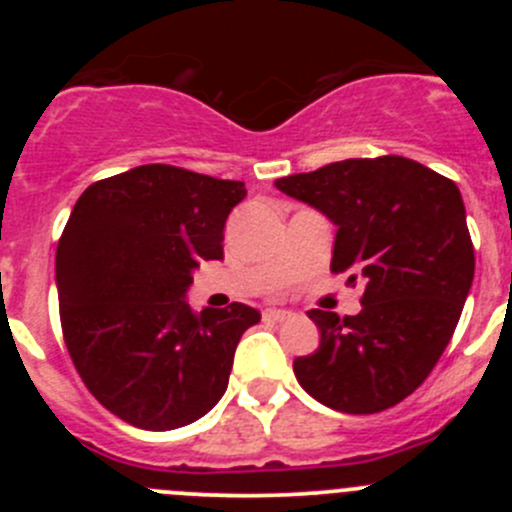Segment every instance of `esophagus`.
<instances>
[{
	"label": "esophagus",
	"instance_id": "obj_1",
	"mask_svg": "<svg viewBox=\"0 0 512 512\" xmlns=\"http://www.w3.org/2000/svg\"><path fill=\"white\" fill-rule=\"evenodd\" d=\"M292 317L294 312H289V309H265V319H270V322H287Z\"/></svg>",
	"mask_w": 512,
	"mask_h": 512
}]
</instances>
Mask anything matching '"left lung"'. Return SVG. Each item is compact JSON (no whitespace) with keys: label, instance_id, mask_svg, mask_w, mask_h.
<instances>
[{"label":"left lung","instance_id":"1","mask_svg":"<svg viewBox=\"0 0 512 512\" xmlns=\"http://www.w3.org/2000/svg\"><path fill=\"white\" fill-rule=\"evenodd\" d=\"M337 227L332 272L361 282V312L309 309L317 352L294 376L319 404L376 414L423 384L473 285V242L456 183L401 156L349 158L275 180Z\"/></svg>","mask_w":512,"mask_h":512}]
</instances>
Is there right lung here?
<instances>
[{
	"label": "right lung",
	"mask_w": 512,
	"mask_h": 512,
	"mask_svg": "<svg viewBox=\"0 0 512 512\" xmlns=\"http://www.w3.org/2000/svg\"><path fill=\"white\" fill-rule=\"evenodd\" d=\"M247 195L175 165H138L89 185L56 247L61 329L86 389L111 414L170 431L208 414L260 312L185 302L203 260H223L230 210Z\"/></svg>",
	"instance_id": "1"
}]
</instances>
